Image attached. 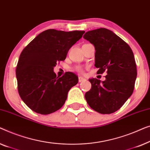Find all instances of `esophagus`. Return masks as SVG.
Instances as JSON below:
<instances>
[{"label": "esophagus", "instance_id": "esophagus-1", "mask_svg": "<svg viewBox=\"0 0 150 150\" xmlns=\"http://www.w3.org/2000/svg\"><path fill=\"white\" fill-rule=\"evenodd\" d=\"M86 79L83 77H79V82H82V81H85Z\"/></svg>", "mask_w": 150, "mask_h": 150}]
</instances>
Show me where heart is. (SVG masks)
Listing matches in <instances>:
<instances>
[{
    "label": "heart",
    "instance_id": "b5f03b06",
    "mask_svg": "<svg viewBox=\"0 0 150 150\" xmlns=\"http://www.w3.org/2000/svg\"><path fill=\"white\" fill-rule=\"evenodd\" d=\"M75 69L77 71H79V72H83V68H82L81 67H77L75 68Z\"/></svg>",
    "mask_w": 150,
    "mask_h": 150
}]
</instances>
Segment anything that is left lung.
I'll return each instance as SVG.
<instances>
[{
	"mask_svg": "<svg viewBox=\"0 0 150 150\" xmlns=\"http://www.w3.org/2000/svg\"><path fill=\"white\" fill-rule=\"evenodd\" d=\"M83 38L95 47L97 73H107L104 81L89 79L92 87L85 94L86 100L97 112L114 113L133 92L137 74L133 52L124 40L108 29L88 31Z\"/></svg>",
	"mask_w": 150,
	"mask_h": 150,
	"instance_id": "obj_1",
	"label": "left lung"
}]
</instances>
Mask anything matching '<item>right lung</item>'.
Masks as SVG:
<instances>
[{
    "instance_id": "add662e5",
    "label": "right lung",
    "mask_w": 150,
    "mask_h": 150,
    "mask_svg": "<svg viewBox=\"0 0 150 150\" xmlns=\"http://www.w3.org/2000/svg\"><path fill=\"white\" fill-rule=\"evenodd\" d=\"M84 33L49 29L22 50L16 67L18 93L33 111L50 114L64 104L69 90L78 83V77L72 72L56 77L54 67L65 60L69 49Z\"/></svg>"
}]
</instances>
